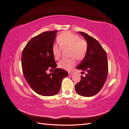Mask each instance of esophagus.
<instances>
[{"label":"esophagus","instance_id":"34e87169","mask_svg":"<svg viewBox=\"0 0 129 129\" xmlns=\"http://www.w3.org/2000/svg\"><path fill=\"white\" fill-rule=\"evenodd\" d=\"M73 72H69V75H73Z\"/></svg>","mask_w":129,"mask_h":129}]
</instances>
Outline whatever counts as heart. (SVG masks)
Listing matches in <instances>:
<instances>
[{"label": "heart", "instance_id": "heart-1", "mask_svg": "<svg viewBox=\"0 0 129 129\" xmlns=\"http://www.w3.org/2000/svg\"><path fill=\"white\" fill-rule=\"evenodd\" d=\"M57 41L60 46L54 44L52 47L53 55L55 60H58L61 55V47L70 48L69 55L72 57L62 59L58 62V67L66 70H71L76 64L77 60H82L86 55L88 50L87 42L81 39L78 35L69 31L59 35Z\"/></svg>", "mask_w": 129, "mask_h": 129}]
</instances>
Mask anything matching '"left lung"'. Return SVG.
<instances>
[{"mask_svg": "<svg viewBox=\"0 0 129 129\" xmlns=\"http://www.w3.org/2000/svg\"><path fill=\"white\" fill-rule=\"evenodd\" d=\"M79 33L86 40L88 50L84 58L76 68L87 73L85 77L81 76L80 82L75 85V90L82 96L91 97L101 90L107 80L108 73L107 53L95 38L82 32Z\"/></svg>", "mask_w": 129, "mask_h": 129, "instance_id": "left-lung-1", "label": "left lung"}]
</instances>
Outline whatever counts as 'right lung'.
<instances>
[{
  "instance_id": "1",
  "label": "right lung",
  "mask_w": 129,
  "mask_h": 129,
  "mask_svg": "<svg viewBox=\"0 0 129 129\" xmlns=\"http://www.w3.org/2000/svg\"><path fill=\"white\" fill-rule=\"evenodd\" d=\"M57 32L46 31L33 37L22 50L21 66L24 77L30 88L42 96L57 94L62 79L68 76L67 71L56 68L52 47ZM47 70L52 73L48 74Z\"/></svg>"
}]
</instances>
